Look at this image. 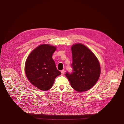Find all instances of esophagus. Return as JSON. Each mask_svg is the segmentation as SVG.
I'll return each mask as SVG.
<instances>
[{"label":"esophagus","mask_w":124,"mask_h":124,"mask_svg":"<svg viewBox=\"0 0 124 124\" xmlns=\"http://www.w3.org/2000/svg\"><path fill=\"white\" fill-rule=\"evenodd\" d=\"M61 74H62V75H64V74H65V70L63 69V70H62L61 71Z\"/></svg>","instance_id":"34e87169"}]
</instances>
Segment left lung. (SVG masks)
<instances>
[{
  "instance_id": "8db88e82",
  "label": "left lung",
  "mask_w": 124,
  "mask_h": 124,
  "mask_svg": "<svg viewBox=\"0 0 124 124\" xmlns=\"http://www.w3.org/2000/svg\"><path fill=\"white\" fill-rule=\"evenodd\" d=\"M72 63L71 73L65 75L71 86L77 92H82L93 87L98 80L101 74L100 63L94 54L81 44L71 47Z\"/></svg>"
}]
</instances>
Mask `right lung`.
<instances>
[{
	"label": "right lung",
	"instance_id": "1",
	"mask_svg": "<svg viewBox=\"0 0 124 124\" xmlns=\"http://www.w3.org/2000/svg\"><path fill=\"white\" fill-rule=\"evenodd\" d=\"M56 48L43 44L32 51L25 64V72L28 80L39 89H50L56 77L61 74L57 70L52 55Z\"/></svg>",
	"mask_w": 124,
	"mask_h": 124
}]
</instances>
